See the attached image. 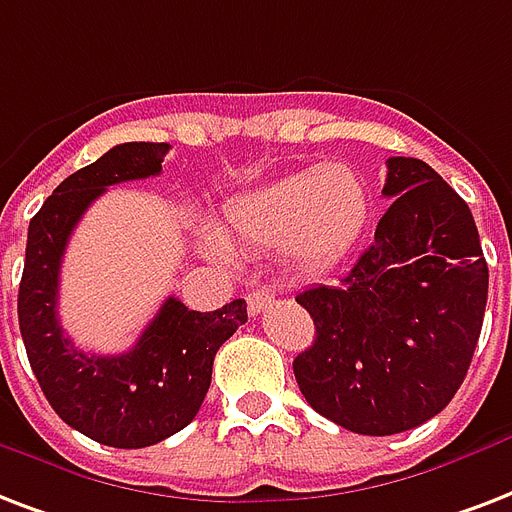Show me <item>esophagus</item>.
I'll return each instance as SVG.
<instances>
[{"label":"esophagus","mask_w":512,"mask_h":512,"mask_svg":"<svg viewBox=\"0 0 512 512\" xmlns=\"http://www.w3.org/2000/svg\"><path fill=\"white\" fill-rule=\"evenodd\" d=\"M273 300V292L271 290H252L247 295V308H249V314H252V317H257V314H260V311H263L265 306H268V303H271Z\"/></svg>","instance_id":"1"}]
</instances>
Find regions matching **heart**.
<instances>
[{
	"label": "heart",
	"instance_id": "b5f03b06",
	"mask_svg": "<svg viewBox=\"0 0 512 512\" xmlns=\"http://www.w3.org/2000/svg\"><path fill=\"white\" fill-rule=\"evenodd\" d=\"M368 217V190L343 163L300 171L249 190L225 209L230 239L276 249L306 268L333 263L357 239ZM212 257H228L220 239H206Z\"/></svg>",
	"mask_w": 512,
	"mask_h": 512
}]
</instances>
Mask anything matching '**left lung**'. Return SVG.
I'll use <instances>...</instances> for the list:
<instances>
[{
    "mask_svg": "<svg viewBox=\"0 0 512 512\" xmlns=\"http://www.w3.org/2000/svg\"><path fill=\"white\" fill-rule=\"evenodd\" d=\"M370 247L335 284L300 292L317 338L292 370L306 403L357 435H397L438 416L481 335L489 265L473 212L416 158L386 161Z\"/></svg>",
    "mask_w": 512,
    "mask_h": 512,
    "instance_id": "left-lung-1",
    "label": "left lung"
}]
</instances>
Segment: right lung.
<instances>
[{
	"mask_svg": "<svg viewBox=\"0 0 512 512\" xmlns=\"http://www.w3.org/2000/svg\"><path fill=\"white\" fill-rule=\"evenodd\" d=\"M171 144L126 142L74 171L29 222L18 290L31 370L61 419L101 446L144 448L195 419L212 384L214 354L247 322V303L201 314L169 298L126 354H88L58 325V276L85 209L109 185L161 174Z\"/></svg>",
	"mask_w": 512,
	"mask_h": 512,
	"instance_id": "right-lung-1",
	"label": "right lung"
}]
</instances>
